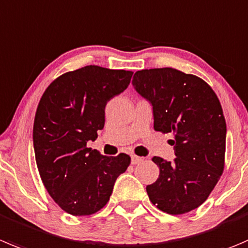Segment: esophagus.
<instances>
[{
	"label": "esophagus",
	"instance_id": "34e87169",
	"mask_svg": "<svg viewBox=\"0 0 248 248\" xmlns=\"http://www.w3.org/2000/svg\"><path fill=\"white\" fill-rule=\"evenodd\" d=\"M141 161H143V158L139 157V156H136V155L132 156V165H137V163L141 162Z\"/></svg>",
	"mask_w": 248,
	"mask_h": 248
}]
</instances>
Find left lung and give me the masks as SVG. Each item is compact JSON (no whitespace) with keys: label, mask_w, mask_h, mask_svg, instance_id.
Listing matches in <instances>:
<instances>
[{"label":"left lung","mask_w":248,"mask_h":248,"mask_svg":"<svg viewBox=\"0 0 248 248\" xmlns=\"http://www.w3.org/2000/svg\"><path fill=\"white\" fill-rule=\"evenodd\" d=\"M137 92L153 104L154 129L173 134V162L154 156L157 180L146 186L151 202L168 215L202 205L223 174L227 124L222 105L206 81L173 68L145 69L133 76Z\"/></svg>","instance_id":"1"}]
</instances>
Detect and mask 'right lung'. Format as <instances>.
<instances>
[{
	"label": "right lung",
	"instance_id": "obj_1",
	"mask_svg": "<svg viewBox=\"0 0 248 248\" xmlns=\"http://www.w3.org/2000/svg\"><path fill=\"white\" fill-rule=\"evenodd\" d=\"M133 73L87 65L60 75L41 97L33 121V149L40 177L58 206L73 216L102 210L127 154L104 156L87 148L105 122V105L128 87Z\"/></svg>",
	"mask_w": 248,
	"mask_h": 248
}]
</instances>
